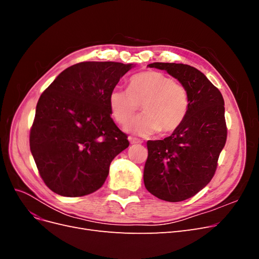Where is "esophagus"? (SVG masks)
Wrapping results in <instances>:
<instances>
[{
  "label": "esophagus",
  "mask_w": 259,
  "mask_h": 259,
  "mask_svg": "<svg viewBox=\"0 0 259 259\" xmlns=\"http://www.w3.org/2000/svg\"><path fill=\"white\" fill-rule=\"evenodd\" d=\"M128 140H130V143L132 144V145H137V144H142V142H140L139 139H136V138H134V137H130L128 138Z\"/></svg>",
  "instance_id": "1"
}]
</instances>
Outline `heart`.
Listing matches in <instances>:
<instances>
[{"mask_svg": "<svg viewBox=\"0 0 259 259\" xmlns=\"http://www.w3.org/2000/svg\"><path fill=\"white\" fill-rule=\"evenodd\" d=\"M142 105L144 114L126 126L130 134L148 137L159 131L171 133L185 121L189 96L183 84L159 71H144L131 77L128 90L113 89L109 94V107L116 123H127Z\"/></svg>", "mask_w": 259, "mask_h": 259, "instance_id": "1", "label": "heart"}]
</instances>
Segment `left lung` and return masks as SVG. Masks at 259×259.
Here are the masks:
<instances>
[{
    "label": "left lung",
    "instance_id": "1",
    "mask_svg": "<svg viewBox=\"0 0 259 259\" xmlns=\"http://www.w3.org/2000/svg\"><path fill=\"white\" fill-rule=\"evenodd\" d=\"M183 84L189 96L185 121L163 140H149L144 183L154 197L180 202L193 197L213 178L225 147L227 127L222 93L198 69L153 62Z\"/></svg>",
    "mask_w": 259,
    "mask_h": 259
}]
</instances>
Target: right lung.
<instances>
[{
	"label": "right lung",
	"mask_w": 259,
	"mask_h": 259,
	"mask_svg": "<svg viewBox=\"0 0 259 259\" xmlns=\"http://www.w3.org/2000/svg\"><path fill=\"white\" fill-rule=\"evenodd\" d=\"M135 65L85 61L64 70L37 101L30 150L45 185L83 197L104 185L109 166L130 145L111 119L109 94Z\"/></svg>",
	"instance_id": "add662e5"
}]
</instances>
